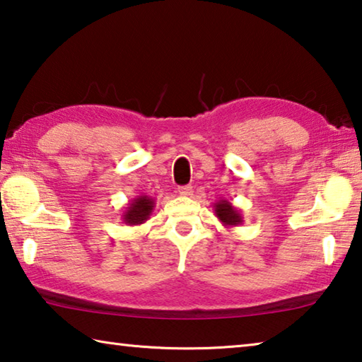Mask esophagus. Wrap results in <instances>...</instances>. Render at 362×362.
<instances>
[{
	"label": "esophagus",
	"mask_w": 362,
	"mask_h": 362,
	"mask_svg": "<svg viewBox=\"0 0 362 362\" xmlns=\"http://www.w3.org/2000/svg\"><path fill=\"white\" fill-rule=\"evenodd\" d=\"M179 193H180L182 196H192V194H193V187H192V185L179 187Z\"/></svg>",
	"instance_id": "esophagus-1"
}]
</instances>
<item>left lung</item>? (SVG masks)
<instances>
[{
  "label": "left lung",
  "instance_id": "left-lung-1",
  "mask_svg": "<svg viewBox=\"0 0 362 362\" xmlns=\"http://www.w3.org/2000/svg\"><path fill=\"white\" fill-rule=\"evenodd\" d=\"M214 211H216V217L222 222L225 228H231V226H238L244 222L240 209H236L228 199L216 201L214 203Z\"/></svg>",
  "mask_w": 362,
  "mask_h": 362
}]
</instances>
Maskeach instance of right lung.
I'll list each match as a JSON object with an SVG mask.
<instances>
[{
    "instance_id": "obj_1",
    "label": "right lung",
    "mask_w": 362,
    "mask_h": 362,
    "mask_svg": "<svg viewBox=\"0 0 362 362\" xmlns=\"http://www.w3.org/2000/svg\"><path fill=\"white\" fill-rule=\"evenodd\" d=\"M155 199L148 194H140L137 198L129 201V204L122 212V222L129 226L142 225L150 218L153 209H155Z\"/></svg>"
}]
</instances>
